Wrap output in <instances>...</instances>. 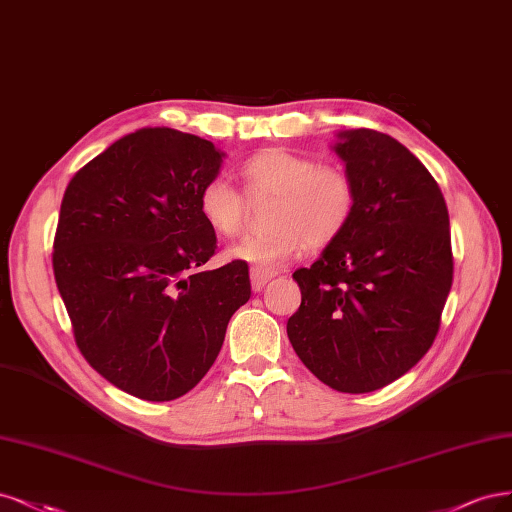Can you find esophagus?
<instances>
[{
	"label": "esophagus",
	"mask_w": 512,
	"mask_h": 512,
	"mask_svg": "<svg viewBox=\"0 0 512 512\" xmlns=\"http://www.w3.org/2000/svg\"><path fill=\"white\" fill-rule=\"evenodd\" d=\"M274 276H276L274 272H263V270L253 268V270H251V285H253V291H261L263 287L268 285V280H272Z\"/></svg>",
	"instance_id": "obj_1"
}]
</instances>
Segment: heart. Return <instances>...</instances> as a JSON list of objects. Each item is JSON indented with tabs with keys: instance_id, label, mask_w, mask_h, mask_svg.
<instances>
[{
	"instance_id": "heart-1",
	"label": "heart",
	"mask_w": 512,
	"mask_h": 512,
	"mask_svg": "<svg viewBox=\"0 0 512 512\" xmlns=\"http://www.w3.org/2000/svg\"><path fill=\"white\" fill-rule=\"evenodd\" d=\"M246 193L274 197L268 208V232L246 236L229 246L227 257L251 263L257 270H276L304 246H325L349 225L355 210L351 176L334 166H319L285 148H268L246 159L240 168ZM197 210L221 236H236L246 217L244 195L225 176H212L197 193Z\"/></svg>"
}]
</instances>
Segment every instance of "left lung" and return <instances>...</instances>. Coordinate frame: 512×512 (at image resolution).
I'll return each mask as SVG.
<instances>
[{
	"mask_svg": "<svg viewBox=\"0 0 512 512\" xmlns=\"http://www.w3.org/2000/svg\"><path fill=\"white\" fill-rule=\"evenodd\" d=\"M355 187L344 232L310 268L287 336L302 364L342 393L398 381L430 351L453 283L449 210L434 176L374 129L334 144Z\"/></svg>",
	"mask_w": 512,
	"mask_h": 512,
	"instance_id": "left-lung-1",
	"label": "left lung"
}]
</instances>
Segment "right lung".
Returning a JSON list of instances; mask_svg holds the SVG:
<instances>
[{"mask_svg": "<svg viewBox=\"0 0 512 512\" xmlns=\"http://www.w3.org/2000/svg\"><path fill=\"white\" fill-rule=\"evenodd\" d=\"M225 153L170 127H144L78 170L63 193L53 270L80 353L148 402L191 391L249 302L244 261L200 270L217 236L197 193Z\"/></svg>", "mask_w": 512, "mask_h": 512, "instance_id": "1", "label": "right lung"}]
</instances>
